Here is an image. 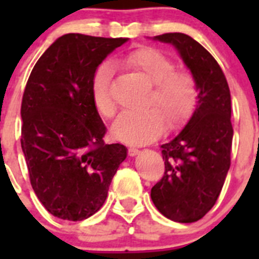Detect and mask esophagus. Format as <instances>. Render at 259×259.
<instances>
[{"mask_svg":"<svg viewBox=\"0 0 259 259\" xmlns=\"http://www.w3.org/2000/svg\"><path fill=\"white\" fill-rule=\"evenodd\" d=\"M139 153H140V150L137 149V148H130V149H128V154L131 155V157H135V155H137L139 154Z\"/></svg>","mask_w":259,"mask_h":259,"instance_id":"1","label":"esophagus"}]
</instances>
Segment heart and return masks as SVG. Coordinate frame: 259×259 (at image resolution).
Returning a JSON list of instances; mask_svg holds the SVG:
<instances>
[{"mask_svg":"<svg viewBox=\"0 0 259 259\" xmlns=\"http://www.w3.org/2000/svg\"><path fill=\"white\" fill-rule=\"evenodd\" d=\"M120 61L139 71L152 85L146 106L139 113H122L113 123L111 132L128 144H145L155 140L167 128L175 130L187 122L197 102V87L193 77L184 71H175V65L164 54L150 48L128 53ZM114 65L104 61L96 68L92 80V96L102 115L111 116L115 104L110 93Z\"/></svg>","mask_w":259,"mask_h":259,"instance_id":"1","label":"heart"}]
</instances>
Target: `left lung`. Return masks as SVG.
I'll use <instances>...</instances> for the list:
<instances>
[{"label":"left lung","mask_w":259,"mask_h":259,"mask_svg":"<svg viewBox=\"0 0 259 259\" xmlns=\"http://www.w3.org/2000/svg\"><path fill=\"white\" fill-rule=\"evenodd\" d=\"M172 45L191 71L197 104L185 127L162 144L164 175L152 188L158 211L179 223L197 222L215 205L231 164V95L218 62L191 36H154Z\"/></svg>","instance_id":"8db88e82"}]
</instances>
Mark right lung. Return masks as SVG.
<instances>
[{
	"label": "right lung",
	"instance_id": "add662e5",
	"mask_svg": "<svg viewBox=\"0 0 259 259\" xmlns=\"http://www.w3.org/2000/svg\"><path fill=\"white\" fill-rule=\"evenodd\" d=\"M128 38L67 33L32 68L23 95L22 150L36 196L52 215L84 221L97 212L127 158L105 144L106 127L92 96L96 68Z\"/></svg>",
	"mask_w": 259,
	"mask_h": 259
}]
</instances>
